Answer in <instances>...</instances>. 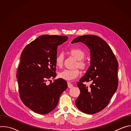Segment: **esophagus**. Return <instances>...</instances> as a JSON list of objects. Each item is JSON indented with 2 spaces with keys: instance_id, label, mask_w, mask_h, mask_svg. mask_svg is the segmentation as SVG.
Listing matches in <instances>:
<instances>
[{
  "instance_id": "1",
  "label": "esophagus",
  "mask_w": 131,
  "mask_h": 131,
  "mask_svg": "<svg viewBox=\"0 0 131 131\" xmlns=\"http://www.w3.org/2000/svg\"><path fill=\"white\" fill-rule=\"evenodd\" d=\"M67 84H68V86L69 88H71L73 87V85L70 82H68Z\"/></svg>"
}]
</instances>
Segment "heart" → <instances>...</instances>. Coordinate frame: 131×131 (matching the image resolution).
<instances>
[{
	"label": "heart",
	"instance_id": "1",
	"mask_svg": "<svg viewBox=\"0 0 131 131\" xmlns=\"http://www.w3.org/2000/svg\"><path fill=\"white\" fill-rule=\"evenodd\" d=\"M70 53L73 57L78 60L77 66H78L81 68L85 67V63L82 61L84 58L85 53L81 49L77 48H73L70 49ZM64 59V54L63 52L59 53L55 60V65L58 67H61L63 65ZM80 74V71L78 69H64L60 72L58 76L60 78L66 81H72L78 78Z\"/></svg>",
	"mask_w": 131,
	"mask_h": 131
}]
</instances>
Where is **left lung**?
Segmentation results:
<instances>
[{
	"label": "left lung",
	"instance_id": "8db88e82",
	"mask_svg": "<svg viewBox=\"0 0 131 131\" xmlns=\"http://www.w3.org/2000/svg\"><path fill=\"white\" fill-rule=\"evenodd\" d=\"M81 42L91 52V62L84 76L77 83L80 94L75 101L77 107L86 114H94L109 104L118 85V63L107 43L95 35H83L71 43ZM91 82L89 87L83 82Z\"/></svg>",
	"mask_w": 131,
	"mask_h": 131
}]
</instances>
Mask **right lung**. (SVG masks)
Instances as JSON below:
<instances>
[{"label":"right lung","instance_id":"1","mask_svg":"<svg viewBox=\"0 0 131 131\" xmlns=\"http://www.w3.org/2000/svg\"><path fill=\"white\" fill-rule=\"evenodd\" d=\"M65 36L42 35L23 49L16 77L20 99L24 104L39 114H47L57 107L62 93L67 88V82L54 78L55 60L58 46L67 40Z\"/></svg>","mask_w":131,"mask_h":131}]
</instances>
